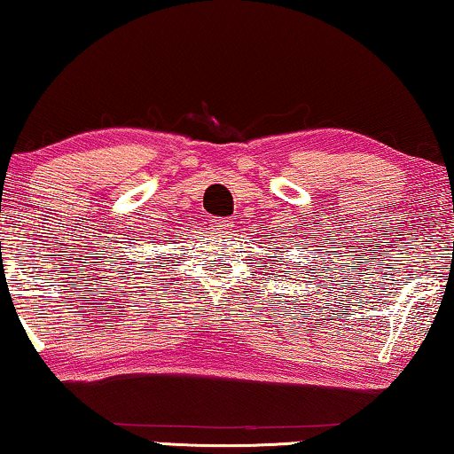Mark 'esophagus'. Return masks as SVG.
<instances>
[{"label": "esophagus", "mask_w": 454, "mask_h": 454, "mask_svg": "<svg viewBox=\"0 0 454 454\" xmlns=\"http://www.w3.org/2000/svg\"><path fill=\"white\" fill-rule=\"evenodd\" d=\"M212 226H214V230H218V232H228V230L232 228V220H230V218H214Z\"/></svg>", "instance_id": "34e87169"}]
</instances>
